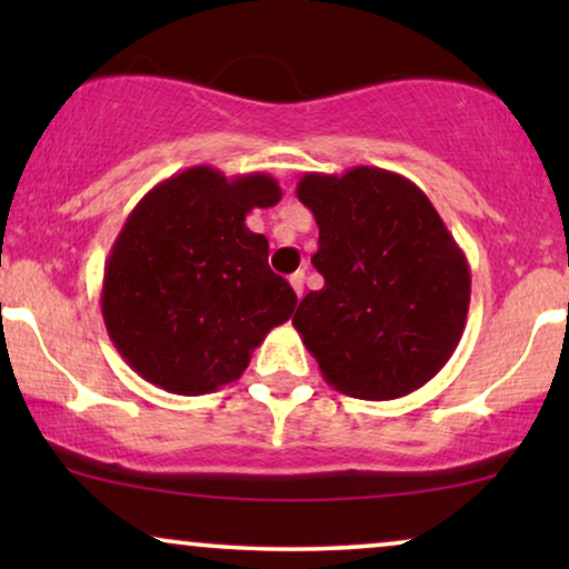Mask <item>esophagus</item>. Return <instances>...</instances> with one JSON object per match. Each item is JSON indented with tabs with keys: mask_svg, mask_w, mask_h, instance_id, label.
<instances>
[{
	"mask_svg": "<svg viewBox=\"0 0 569 569\" xmlns=\"http://www.w3.org/2000/svg\"><path fill=\"white\" fill-rule=\"evenodd\" d=\"M290 284H292L295 295H298V298H302V292H306V271H302V269L295 271V274L290 277Z\"/></svg>",
	"mask_w": 569,
	"mask_h": 569,
	"instance_id": "esophagus-1",
	"label": "esophagus"
}]
</instances>
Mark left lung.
Masks as SVG:
<instances>
[{
    "label": "left lung",
    "mask_w": 569,
    "mask_h": 569,
    "mask_svg": "<svg viewBox=\"0 0 569 569\" xmlns=\"http://www.w3.org/2000/svg\"><path fill=\"white\" fill-rule=\"evenodd\" d=\"M298 199L316 217L323 287L292 326L337 391L388 401L438 376L463 337L469 261L427 193L391 170L306 173Z\"/></svg>",
    "instance_id": "left-lung-1"
}]
</instances>
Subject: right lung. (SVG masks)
<instances>
[{"label": "right lung", "instance_id": "obj_1", "mask_svg": "<svg viewBox=\"0 0 569 569\" xmlns=\"http://www.w3.org/2000/svg\"><path fill=\"white\" fill-rule=\"evenodd\" d=\"M279 199L269 173L224 178L209 166L144 193L113 240L100 292L108 337L131 370L178 396L243 376L298 306L269 269V240L246 228L251 209Z\"/></svg>", "mask_w": 569, "mask_h": 569}]
</instances>
